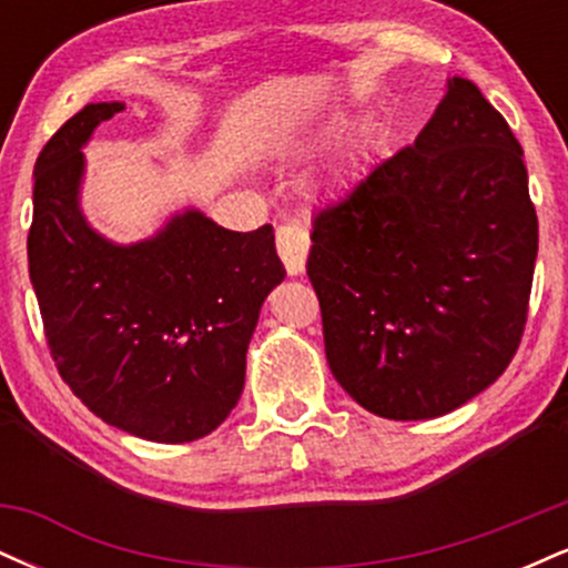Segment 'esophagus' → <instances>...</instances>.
I'll return each mask as SVG.
<instances>
[{"mask_svg":"<svg viewBox=\"0 0 568 568\" xmlns=\"http://www.w3.org/2000/svg\"><path fill=\"white\" fill-rule=\"evenodd\" d=\"M277 253L288 275H302L310 253V232L302 221H285L277 226Z\"/></svg>","mask_w":568,"mask_h":568,"instance_id":"esophagus-1","label":"esophagus"}]
</instances>
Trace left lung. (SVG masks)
I'll use <instances>...</instances> for the list:
<instances>
[{"instance_id":"1","label":"left lung","mask_w":568,"mask_h":568,"mask_svg":"<svg viewBox=\"0 0 568 568\" xmlns=\"http://www.w3.org/2000/svg\"><path fill=\"white\" fill-rule=\"evenodd\" d=\"M537 243L524 149L452 77L416 141L312 221L306 275L331 374L384 419L459 408L510 366Z\"/></svg>"}]
</instances>
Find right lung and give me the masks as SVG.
Here are the masks:
<instances>
[{"label": "right lung", "instance_id": "add662e5", "mask_svg": "<svg viewBox=\"0 0 568 568\" xmlns=\"http://www.w3.org/2000/svg\"><path fill=\"white\" fill-rule=\"evenodd\" d=\"M125 103H88L34 165L29 275L58 374L106 425L154 443L213 433L237 406L258 312L285 270L272 224L232 232L175 213L116 245L80 207L82 146Z\"/></svg>", "mask_w": 568, "mask_h": 568}]
</instances>
